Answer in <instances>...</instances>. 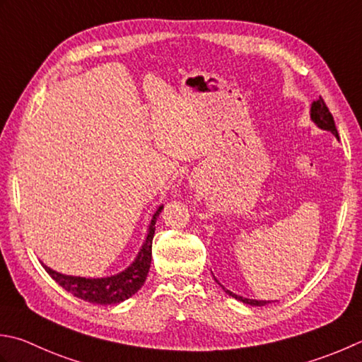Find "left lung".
<instances>
[{"label": "left lung", "mask_w": 362, "mask_h": 362, "mask_svg": "<svg viewBox=\"0 0 362 362\" xmlns=\"http://www.w3.org/2000/svg\"><path fill=\"white\" fill-rule=\"evenodd\" d=\"M310 119L314 120V124H317L318 129L331 132L332 134H334V136H337V129H336V124H334V117H332V115L329 112L327 103H325V100H323L322 97H318L315 102H313V106H310ZM223 288H224V287H223ZM224 290H226V288H224ZM226 293H228L229 296H232V298H235V300L242 301V303H245V304H251V306H265V304L272 303V301H264V300H250V298H243V296L232 293L230 290H226Z\"/></svg>", "instance_id": "8db88e82"}]
</instances>
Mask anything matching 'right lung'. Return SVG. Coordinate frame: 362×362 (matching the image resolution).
Here are the masks:
<instances>
[{
    "mask_svg": "<svg viewBox=\"0 0 362 362\" xmlns=\"http://www.w3.org/2000/svg\"><path fill=\"white\" fill-rule=\"evenodd\" d=\"M163 210V205L157 209L152 221L148 224L146 242L143 243L136 259L133 264L115 276H106V278H80V276H67L52 270V268L42 264L45 272L66 288L76 298L95 304H117L129 300L146 282L147 273L151 270L152 262V240L155 235V223Z\"/></svg>",
    "mask_w": 362,
    "mask_h": 362,
    "instance_id": "right-lung-1",
    "label": "right lung"
}]
</instances>
